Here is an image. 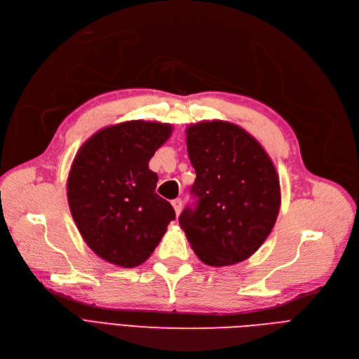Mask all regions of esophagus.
Wrapping results in <instances>:
<instances>
[{"instance_id": "obj_1", "label": "esophagus", "mask_w": 359, "mask_h": 359, "mask_svg": "<svg viewBox=\"0 0 359 359\" xmlns=\"http://www.w3.org/2000/svg\"><path fill=\"white\" fill-rule=\"evenodd\" d=\"M182 203H183V202H182V199H175V201L172 202L176 215H180V212H182Z\"/></svg>"}]
</instances>
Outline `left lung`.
Here are the masks:
<instances>
[{
    "instance_id": "obj_1",
    "label": "left lung",
    "mask_w": 359,
    "mask_h": 359,
    "mask_svg": "<svg viewBox=\"0 0 359 359\" xmlns=\"http://www.w3.org/2000/svg\"><path fill=\"white\" fill-rule=\"evenodd\" d=\"M186 145L198 201L183 210L180 227L205 265L246 260L268 238L279 214V177L271 157L249 132L224 121L189 125Z\"/></svg>"
}]
</instances>
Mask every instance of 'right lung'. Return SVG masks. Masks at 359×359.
Instances as JSON below:
<instances>
[{"mask_svg":"<svg viewBox=\"0 0 359 359\" xmlns=\"http://www.w3.org/2000/svg\"><path fill=\"white\" fill-rule=\"evenodd\" d=\"M172 125L129 121L100 129L75 156L67 183L71 215L87 246L113 265L135 268L158 246L173 206L156 194L148 163Z\"/></svg>","mask_w":359,"mask_h":359,"instance_id":"1","label":"right lung"}]
</instances>
